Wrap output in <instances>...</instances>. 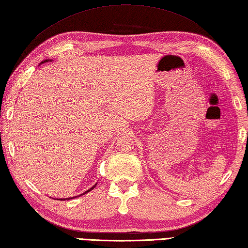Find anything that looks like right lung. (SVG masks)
Segmentation results:
<instances>
[{
    "label": "right lung",
    "instance_id": "obj_1",
    "mask_svg": "<svg viewBox=\"0 0 248 248\" xmlns=\"http://www.w3.org/2000/svg\"><path fill=\"white\" fill-rule=\"evenodd\" d=\"M52 62V60H46V61H43L42 62H41V64H43V62ZM97 186V183H95V184H94V186L91 187V188H89V190L88 191H85L84 193H82V194H80V195H83V194H85V193H88V192H90V191H92L93 190V188L94 187H95ZM75 197H77V196H73V197H69V199H61V201L62 200V201H65V200H73V199H75Z\"/></svg>",
    "mask_w": 248,
    "mask_h": 248
}]
</instances>
